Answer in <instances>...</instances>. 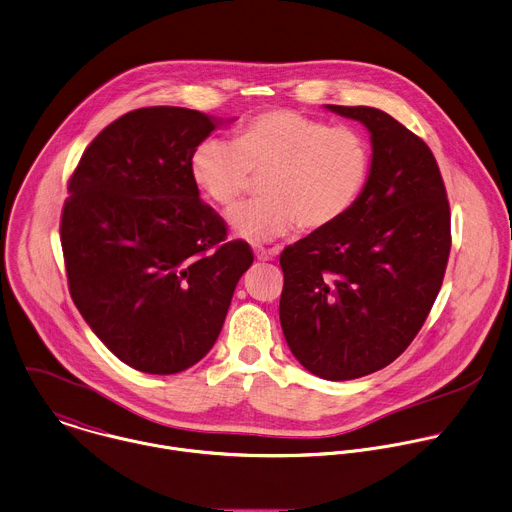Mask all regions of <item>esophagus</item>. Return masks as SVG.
Wrapping results in <instances>:
<instances>
[{"label":"esophagus","mask_w":512,"mask_h":512,"mask_svg":"<svg viewBox=\"0 0 512 512\" xmlns=\"http://www.w3.org/2000/svg\"><path fill=\"white\" fill-rule=\"evenodd\" d=\"M253 253H255V259H257V261H271V259H273V253L267 251V249H263V247H255Z\"/></svg>","instance_id":"34e87169"}]
</instances>
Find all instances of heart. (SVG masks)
I'll use <instances>...</instances> for the list:
<instances>
[{
	"label": "heart",
	"instance_id": "obj_1",
	"mask_svg": "<svg viewBox=\"0 0 512 512\" xmlns=\"http://www.w3.org/2000/svg\"><path fill=\"white\" fill-rule=\"evenodd\" d=\"M191 177L217 205H235L253 175H267L261 201L229 213L233 233L265 243L297 225L321 231L339 223L361 199L373 167L367 137L295 109H271L245 119L235 141L203 139L191 155Z\"/></svg>",
	"mask_w": 512,
	"mask_h": 512
}]
</instances>
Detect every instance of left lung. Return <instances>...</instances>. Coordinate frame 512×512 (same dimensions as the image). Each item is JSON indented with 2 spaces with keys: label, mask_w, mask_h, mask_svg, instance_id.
<instances>
[{
  "label": "left lung",
  "mask_w": 512,
  "mask_h": 512,
  "mask_svg": "<svg viewBox=\"0 0 512 512\" xmlns=\"http://www.w3.org/2000/svg\"><path fill=\"white\" fill-rule=\"evenodd\" d=\"M371 133L359 203L281 253L279 319L295 359L327 381L393 363L417 337L451 253L447 189L429 145L375 107L327 105Z\"/></svg>",
  "instance_id": "left-lung-1"
}]
</instances>
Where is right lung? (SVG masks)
Segmentation results:
<instances>
[{
	"label": "right lung",
	"mask_w": 512,
	"mask_h": 512,
	"mask_svg": "<svg viewBox=\"0 0 512 512\" xmlns=\"http://www.w3.org/2000/svg\"><path fill=\"white\" fill-rule=\"evenodd\" d=\"M215 127L185 107L129 111L69 177L59 235L71 299L101 343L141 373L201 361L253 263L245 241H225V221L191 177L193 149Z\"/></svg>",
	"instance_id": "obj_1"
}]
</instances>
